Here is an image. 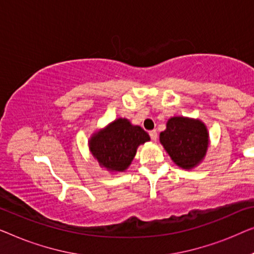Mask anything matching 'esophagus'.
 <instances>
[{"mask_svg":"<svg viewBox=\"0 0 254 254\" xmlns=\"http://www.w3.org/2000/svg\"><path fill=\"white\" fill-rule=\"evenodd\" d=\"M149 137H151L153 141H156V139H158V132H156V130L149 131Z\"/></svg>","mask_w":254,"mask_h":254,"instance_id":"1","label":"esophagus"}]
</instances>
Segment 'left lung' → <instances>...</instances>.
Returning a JSON list of instances; mask_svg holds the SVG:
<instances>
[{
  "instance_id": "8db88e82",
  "label": "left lung",
  "mask_w": 254,
  "mask_h": 254,
  "mask_svg": "<svg viewBox=\"0 0 254 254\" xmlns=\"http://www.w3.org/2000/svg\"><path fill=\"white\" fill-rule=\"evenodd\" d=\"M160 142L178 167L189 170L205 158L209 137L201 121L176 116L168 120L167 128L160 133Z\"/></svg>"
}]
</instances>
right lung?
I'll use <instances>...</instances> for the list:
<instances>
[{
    "mask_svg": "<svg viewBox=\"0 0 254 254\" xmlns=\"http://www.w3.org/2000/svg\"><path fill=\"white\" fill-rule=\"evenodd\" d=\"M148 140L144 128L132 126L127 119H117L93 133L88 146L100 166L109 171H124L133 160L138 146Z\"/></svg>",
    "mask_w": 254,
    "mask_h": 254,
    "instance_id": "obj_1",
    "label": "right lung"
}]
</instances>
